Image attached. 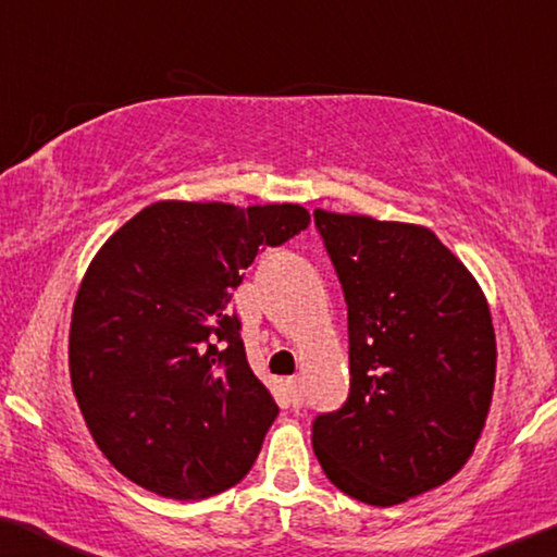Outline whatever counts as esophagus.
Returning <instances> with one entry per match:
<instances>
[{"mask_svg":"<svg viewBox=\"0 0 557 557\" xmlns=\"http://www.w3.org/2000/svg\"><path fill=\"white\" fill-rule=\"evenodd\" d=\"M285 393H287V403L293 405V408H300L305 395H302V380L300 377H289L285 380Z\"/></svg>","mask_w":557,"mask_h":557,"instance_id":"34e87169","label":"esophagus"}]
</instances>
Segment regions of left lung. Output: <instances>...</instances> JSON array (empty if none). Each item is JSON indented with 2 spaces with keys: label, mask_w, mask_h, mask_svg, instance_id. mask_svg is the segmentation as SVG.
Returning <instances> with one entry per match:
<instances>
[{
  "label": "left lung",
  "mask_w": 557,
  "mask_h": 557,
  "mask_svg": "<svg viewBox=\"0 0 557 557\" xmlns=\"http://www.w3.org/2000/svg\"><path fill=\"white\" fill-rule=\"evenodd\" d=\"M343 285L350 395L312 422L314 455L355 500L389 508L450 480L495 387L491 307L428 227L314 210Z\"/></svg>",
  "instance_id": "obj_1"
}]
</instances>
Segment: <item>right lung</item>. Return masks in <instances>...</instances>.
Instances as JSON below:
<instances>
[{"mask_svg":"<svg viewBox=\"0 0 557 557\" xmlns=\"http://www.w3.org/2000/svg\"><path fill=\"white\" fill-rule=\"evenodd\" d=\"M307 225L289 202L164 199L89 262L70 325L72 389L132 483L205 500L250 472L280 408L247 364L232 289L257 252Z\"/></svg>","mask_w":557,"mask_h":557,"instance_id":"add662e5","label":"right lung"}]
</instances>
